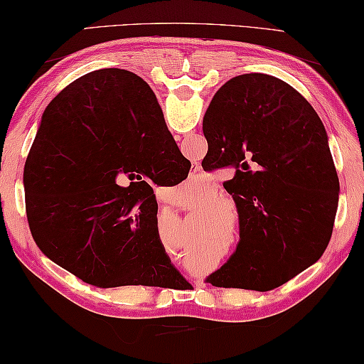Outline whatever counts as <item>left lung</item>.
<instances>
[{"label":"left lung","instance_id":"1","mask_svg":"<svg viewBox=\"0 0 364 364\" xmlns=\"http://www.w3.org/2000/svg\"><path fill=\"white\" fill-rule=\"evenodd\" d=\"M203 134L240 215L236 251L207 282L272 291L320 259L338 208V176L318 114L266 73L231 78L215 93ZM208 156V154H207Z\"/></svg>","mask_w":364,"mask_h":364}]
</instances>
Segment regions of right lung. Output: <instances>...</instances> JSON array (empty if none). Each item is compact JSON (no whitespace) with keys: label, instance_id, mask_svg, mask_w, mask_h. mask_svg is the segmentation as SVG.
I'll list each match as a JSON object with an SVG mask.
<instances>
[{"label":"right lung","instance_id":"obj_1","mask_svg":"<svg viewBox=\"0 0 364 364\" xmlns=\"http://www.w3.org/2000/svg\"><path fill=\"white\" fill-rule=\"evenodd\" d=\"M188 171L143 78L123 68L87 73L47 105L26 161L31 235L50 261L92 286H191L161 243L147 183Z\"/></svg>","mask_w":364,"mask_h":364}]
</instances>
